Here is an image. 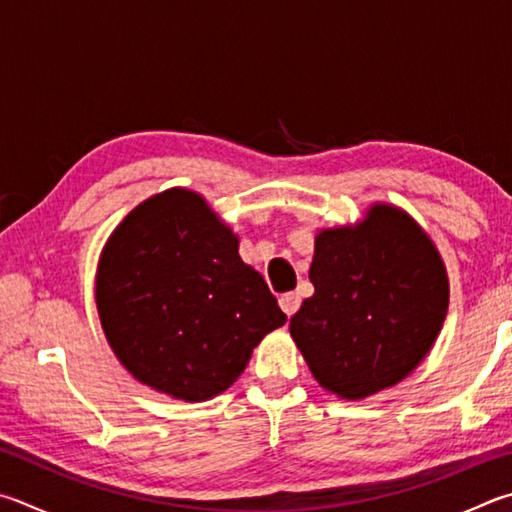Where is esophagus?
Returning <instances> with one entry per match:
<instances>
[{"instance_id": "34e87169", "label": "esophagus", "mask_w": 512, "mask_h": 512, "mask_svg": "<svg viewBox=\"0 0 512 512\" xmlns=\"http://www.w3.org/2000/svg\"><path fill=\"white\" fill-rule=\"evenodd\" d=\"M300 295L297 293H284L282 297H280V306H282V311L288 315V318H291V315L300 309Z\"/></svg>"}]
</instances>
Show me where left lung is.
<instances>
[{
	"instance_id": "1",
	"label": "left lung",
	"mask_w": 512,
	"mask_h": 512,
	"mask_svg": "<svg viewBox=\"0 0 512 512\" xmlns=\"http://www.w3.org/2000/svg\"><path fill=\"white\" fill-rule=\"evenodd\" d=\"M309 277L315 293L291 318V336L315 380L342 398L403 380L448 311L439 253L392 206H374L356 228L322 230Z\"/></svg>"
}]
</instances>
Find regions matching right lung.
Segmentation results:
<instances>
[{"label": "right lung", "instance_id": "right-lung-1", "mask_svg": "<svg viewBox=\"0 0 512 512\" xmlns=\"http://www.w3.org/2000/svg\"><path fill=\"white\" fill-rule=\"evenodd\" d=\"M102 329L120 362L159 392L206 401L228 389L286 315L237 237L199 194L167 190L129 212L96 275Z\"/></svg>", "mask_w": 512, "mask_h": 512}]
</instances>
